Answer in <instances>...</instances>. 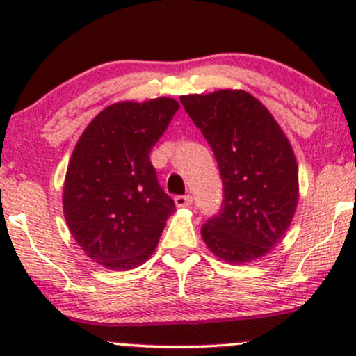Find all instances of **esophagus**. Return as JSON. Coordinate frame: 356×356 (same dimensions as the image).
Masks as SVG:
<instances>
[{
  "label": "esophagus",
  "mask_w": 356,
  "mask_h": 356,
  "mask_svg": "<svg viewBox=\"0 0 356 356\" xmlns=\"http://www.w3.org/2000/svg\"><path fill=\"white\" fill-rule=\"evenodd\" d=\"M175 206L177 207H189L192 204V195L186 194V195H177V197L174 199Z\"/></svg>",
  "instance_id": "1"
}]
</instances>
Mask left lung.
I'll list each match as a JSON object with an SVG mask.
<instances>
[{
	"mask_svg": "<svg viewBox=\"0 0 356 356\" xmlns=\"http://www.w3.org/2000/svg\"><path fill=\"white\" fill-rule=\"evenodd\" d=\"M209 142L224 186L222 206L201 234L229 264L266 256L291 224L298 204V164L275 117L244 90L182 95Z\"/></svg>",
	"mask_w": 356,
	"mask_h": 356,
	"instance_id": "obj_1",
	"label": "left lung"
}]
</instances>
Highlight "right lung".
<instances>
[{
	"mask_svg": "<svg viewBox=\"0 0 356 356\" xmlns=\"http://www.w3.org/2000/svg\"><path fill=\"white\" fill-rule=\"evenodd\" d=\"M177 110L169 97L118 102L76 142L65 177V219L85 254L102 266L129 271L145 263L175 211L149 154Z\"/></svg>",
	"mask_w": 356,
	"mask_h": 356,
	"instance_id": "add662e5",
	"label": "right lung"
}]
</instances>
